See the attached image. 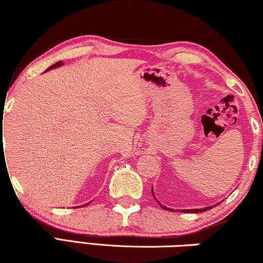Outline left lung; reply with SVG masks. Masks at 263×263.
<instances>
[{
	"label": "left lung",
	"instance_id": "1",
	"mask_svg": "<svg viewBox=\"0 0 263 263\" xmlns=\"http://www.w3.org/2000/svg\"><path fill=\"white\" fill-rule=\"evenodd\" d=\"M152 194H153V190H152ZM154 196V195H153ZM163 208V206H162ZM163 209H167V210H169V211H173L172 209H168V208H163ZM211 209V206L210 208H204V209H195V210H183V211H185V212H190V213H199V212H204V211H206V210H210Z\"/></svg>",
	"mask_w": 263,
	"mask_h": 263
}]
</instances>
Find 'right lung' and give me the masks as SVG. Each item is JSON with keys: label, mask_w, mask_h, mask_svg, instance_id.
I'll return each mask as SVG.
<instances>
[{"label": "right lung", "mask_w": 263, "mask_h": 263, "mask_svg": "<svg viewBox=\"0 0 263 263\" xmlns=\"http://www.w3.org/2000/svg\"><path fill=\"white\" fill-rule=\"evenodd\" d=\"M61 65H62V62H61V61H58L57 64L50 66V67L47 68V70H48V69H51V68H54V67H59V66H61ZM1 136H2V130H0V137H1Z\"/></svg>", "instance_id": "1"}]
</instances>
